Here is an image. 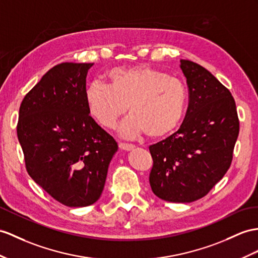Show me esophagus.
<instances>
[{
    "label": "esophagus",
    "instance_id": "obj_1",
    "mask_svg": "<svg viewBox=\"0 0 258 258\" xmlns=\"http://www.w3.org/2000/svg\"><path fill=\"white\" fill-rule=\"evenodd\" d=\"M119 148H120V150H122V151H131V150H134L135 146H133V144H128V143H119Z\"/></svg>",
    "mask_w": 258,
    "mask_h": 258
}]
</instances>
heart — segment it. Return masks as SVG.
Returning a JSON list of instances; mask_svg holds the SVG:
<instances>
[{"label":"heart","instance_id":"obj_1","mask_svg":"<svg viewBox=\"0 0 258 258\" xmlns=\"http://www.w3.org/2000/svg\"><path fill=\"white\" fill-rule=\"evenodd\" d=\"M107 78L108 84L95 81L85 91L87 110L100 127L115 128L129 107L121 137L136 139L147 134L156 139L172 133L183 119L188 93L180 80L148 66L111 69Z\"/></svg>","mask_w":258,"mask_h":258}]
</instances>
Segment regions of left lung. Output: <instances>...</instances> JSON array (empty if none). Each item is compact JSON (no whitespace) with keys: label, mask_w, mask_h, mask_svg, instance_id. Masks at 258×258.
I'll return each mask as SVG.
<instances>
[{"label":"left lung","mask_w":258,"mask_h":258,"mask_svg":"<svg viewBox=\"0 0 258 258\" xmlns=\"http://www.w3.org/2000/svg\"><path fill=\"white\" fill-rule=\"evenodd\" d=\"M189 91L183 123L172 136L150 146L153 167L150 185L169 203H191L206 196L233 158L240 130L230 91L205 68L180 60Z\"/></svg>","instance_id":"left-lung-1"}]
</instances>
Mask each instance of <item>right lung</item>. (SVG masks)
Here are the masks:
<instances>
[{"instance_id":"obj_1","label":"right lung","mask_w":258,"mask_h":258,"mask_svg":"<svg viewBox=\"0 0 258 258\" xmlns=\"http://www.w3.org/2000/svg\"><path fill=\"white\" fill-rule=\"evenodd\" d=\"M93 64L66 62L50 69L20 107L17 137L27 172L68 207L97 202L118 150L87 110L86 75Z\"/></svg>"}]
</instances>
